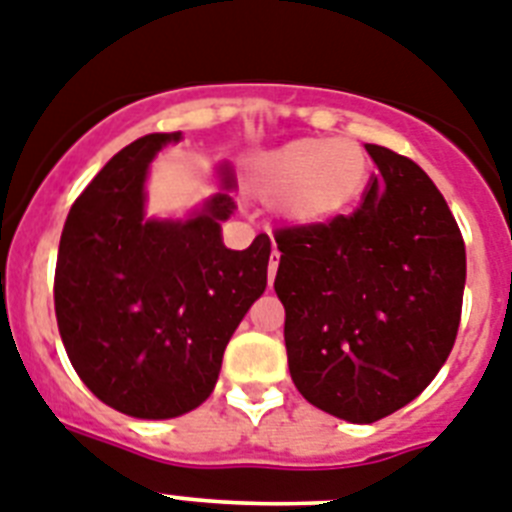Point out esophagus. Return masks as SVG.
Instances as JSON below:
<instances>
[{"label": "esophagus", "instance_id": "1", "mask_svg": "<svg viewBox=\"0 0 512 512\" xmlns=\"http://www.w3.org/2000/svg\"><path fill=\"white\" fill-rule=\"evenodd\" d=\"M277 266H279V253L274 251L272 259H269V285H272L274 277H277Z\"/></svg>", "mask_w": 512, "mask_h": 512}]
</instances>
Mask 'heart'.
I'll return each mask as SVG.
<instances>
[{
	"label": "heart",
	"mask_w": 512,
	"mask_h": 512,
	"mask_svg": "<svg viewBox=\"0 0 512 512\" xmlns=\"http://www.w3.org/2000/svg\"><path fill=\"white\" fill-rule=\"evenodd\" d=\"M368 178V152L352 139H295L251 165V189L287 220L318 225L349 207Z\"/></svg>",
	"instance_id": "obj_1"
}]
</instances>
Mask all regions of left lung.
<instances>
[{"mask_svg": "<svg viewBox=\"0 0 512 512\" xmlns=\"http://www.w3.org/2000/svg\"><path fill=\"white\" fill-rule=\"evenodd\" d=\"M378 165L362 204L277 230L292 383L339 419L370 425L430 386L461 321L466 248L414 160L365 144Z\"/></svg>", "mask_w": 512, "mask_h": 512, "instance_id": "obj_1", "label": "left lung"}]
</instances>
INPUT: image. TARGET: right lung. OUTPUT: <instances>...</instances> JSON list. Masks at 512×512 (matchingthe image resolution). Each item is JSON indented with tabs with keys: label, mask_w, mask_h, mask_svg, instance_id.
Here are the masks:
<instances>
[{
	"label": "right lung",
	"mask_w": 512,
	"mask_h": 512,
	"mask_svg": "<svg viewBox=\"0 0 512 512\" xmlns=\"http://www.w3.org/2000/svg\"><path fill=\"white\" fill-rule=\"evenodd\" d=\"M181 131L147 134L113 155L77 196L56 259V323L69 362L116 412L170 419L209 399L222 355L266 290L269 235L246 251L222 243L233 170L189 220H147L144 181Z\"/></svg>",
	"instance_id": "1"
}]
</instances>
